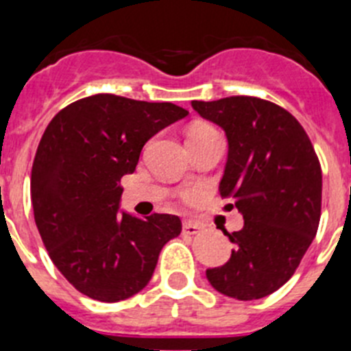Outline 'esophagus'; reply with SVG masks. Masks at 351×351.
Masks as SVG:
<instances>
[{"label": "esophagus", "instance_id": "1", "mask_svg": "<svg viewBox=\"0 0 351 351\" xmlns=\"http://www.w3.org/2000/svg\"><path fill=\"white\" fill-rule=\"evenodd\" d=\"M198 232H200V226H198L197 223L186 221L184 225H182V234H186V235H197Z\"/></svg>", "mask_w": 351, "mask_h": 351}]
</instances>
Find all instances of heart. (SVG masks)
Returning <instances> with one entry per match:
<instances>
[{"mask_svg": "<svg viewBox=\"0 0 351 351\" xmlns=\"http://www.w3.org/2000/svg\"><path fill=\"white\" fill-rule=\"evenodd\" d=\"M213 133H216V130L213 126L200 123V125L191 126L190 132H188V137H202V135H213Z\"/></svg>", "mask_w": 351, "mask_h": 351, "instance_id": "b5f03b06", "label": "heart"}]
</instances>
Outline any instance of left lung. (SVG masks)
Listing matches in <instances>:
<instances>
[{
  "label": "left lung",
  "instance_id": "obj_1",
  "mask_svg": "<svg viewBox=\"0 0 351 351\" xmlns=\"http://www.w3.org/2000/svg\"><path fill=\"white\" fill-rule=\"evenodd\" d=\"M225 132L228 158L219 195L232 198L244 226L228 235L230 260L207 269L213 288L255 300L283 287L315 239L322 213V169L299 121L272 101L230 96L191 101Z\"/></svg>",
  "mask_w": 351,
  "mask_h": 351
}]
</instances>
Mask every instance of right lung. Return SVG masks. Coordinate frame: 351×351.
<instances>
[{
	"mask_svg": "<svg viewBox=\"0 0 351 351\" xmlns=\"http://www.w3.org/2000/svg\"><path fill=\"white\" fill-rule=\"evenodd\" d=\"M188 116L161 101L93 95L56 114L31 170L35 223L49 256L80 293L119 302L151 281L181 219L119 210L121 178L135 172L149 138Z\"/></svg>",
	"mask_w": 351,
	"mask_h": 351,
	"instance_id": "obj_1",
	"label": "right lung"
}]
</instances>
